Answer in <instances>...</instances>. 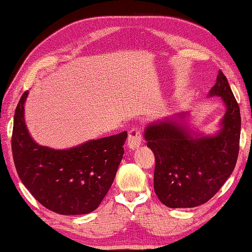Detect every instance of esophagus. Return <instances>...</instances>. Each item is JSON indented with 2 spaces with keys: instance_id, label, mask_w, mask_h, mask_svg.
<instances>
[{
  "instance_id": "esophagus-1",
  "label": "esophagus",
  "mask_w": 252,
  "mask_h": 252,
  "mask_svg": "<svg viewBox=\"0 0 252 252\" xmlns=\"http://www.w3.org/2000/svg\"><path fill=\"white\" fill-rule=\"evenodd\" d=\"M142 142V134L139 129L136 127H133L129 131V136H127V146L131 150H135L138 149L141 145Z\"/></svg>"
}]
</instances>
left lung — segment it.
<instances>
[{
    "label": "left lung",
    "instance_id": "left-lung-1",
    "mask_svg": "<svg viewBox=\"0 0 252 252\" xmlns=\"http://www.w3.org/2000/svg\"><path fill=\"white\" fill-rule=\"evenodd\" d=\"M215 95L221 98L226 112L214 135L191 130L187 113L158 119L145 127L146 145L155 157L154 190L167 207L205 204L234 171L239 152L240 110L221 70L208 94Z\"/></svg>",
    "mask_w": 252,
    "mask_h": 252
}]
</instances>
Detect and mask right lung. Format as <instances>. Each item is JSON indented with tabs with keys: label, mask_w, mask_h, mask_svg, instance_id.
Returning <instances> with one entry per match:
<instances>
[{
	"label": "right lung",
	"mask_w": 252,
	"mask_h": 252,
	"mask_svg": "<svg viewBox=\"0 0 252 252\" xmlns=\"http://www.w3.org/2000/svg\"><path fill=\"white\" fill-rule=\"evenodd\" d=\"M14 114L12 152L16 171L31 194L44 207L61 215L94 212L110 189L123 153L126 131L89 140L70 149L55 150L36 143L27 130L24 106Z\"/></svg>",
	"instance_id": "add662e5"
}]
</instances>
